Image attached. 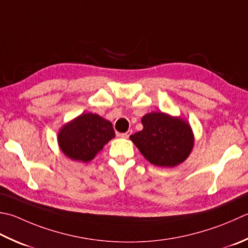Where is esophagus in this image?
Listing matches in <instances>:
<instances>
[{
    "label": "esophagus",
    "mask_w": 248,
    "mask_h": 248,
    "mask_svg": "<svg viewBox=\"0 0 248 248\" xmlns=\"http://www.w3.org/2000/svg\"><path fill=\"white\" fill-rule=\"evenodd\" d=\"M131 134H132V131L129 130V131H127V132H124V133H120V134H118V135H119L120 138H123V139H128Z\"/></svg>",
    "instance_id": "obj_1"
}]
</instances>
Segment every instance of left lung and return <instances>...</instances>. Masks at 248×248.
Here are the masks:
<instances>
[{
	"label": "left lung",
	"instance_id": "8db88e82",
	"mask_svg": "<svg viewBox=\"0 0 248 248\" xmlns=\"http://www.w3.org/2000/svg\"><path fill=\"white\" fill-rule=\"evenodd\" d=\"M140 121L143 130L130 135V140L147 161L158 167L174 168L190 156L195 135L186 119L152 111Z\"/></svg>",
	"mask_w": 248,
	"mask_h": 248
}]
</instances>
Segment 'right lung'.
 <instances>
[{
	"label": "right lung",
	"mask_w": 248,
	"mask_h": 248,
	"mask_svg": "<svg viewBox=\"0 0 248 248\" xmlns=\"http://www.w3.org/2000/svg\"><path fill=\"white\" fill-rule=\"evenodd\" d=\"M114 138L109 120L98 114L82 113L62 125L57 140L64 156L74 161L89 162Z\"/></svg>",
	"instance_id": "obj_1"
}]
</instances>
